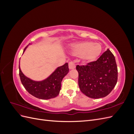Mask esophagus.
<instances>
[{
    "label": "esophagus",
    "mask_w": 134,
    "mask_h": 134,
    "mask_svg": "<svg viewBox=\"0 0 134 134\" xmlns=\"http://www.w3.org/2000/svg\"><path fill=\"white\" fill-rule=\"evenodd\" d=\"M69 68L70 69H73L75 68V65L74 62H69Z\"/></svg>",
    "instance_id": "obj_1"
}]
</instances>
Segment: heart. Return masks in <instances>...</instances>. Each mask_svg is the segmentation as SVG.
<instances>
[{"label":"heart","instance_id":"heart-1","mask_svg":"<svg viewBox=\"0 0 134 134\" xmlns=\"http://www.w3.org/2000/svg\"><path fill=\"white\" fill-rule=\"evenodd\" d=\"M71 53L80 56L84 62H92L94 61L102 52V46L99 43L84 41L72 44Z\"/></svg>","mask_w":134,"mask_h":134}]
</instances>
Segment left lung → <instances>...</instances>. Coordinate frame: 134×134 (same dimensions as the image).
Masks as SVG:
<instances>
[{
  "instance_id": "8db88e82",
  "label": "left lung",
  "mask_w": 134,
  "mask_h": 134,
  "mask_svg": "<svg viewBox=\"0 0 134 134\" xmlns=\"http://www.w3.org/2000/svg\"><path fill=\"white\" fill-rule=\"evenodd\" d=\"M78 84L84 94L91 98L107 96L117 82V67L114 55L109 49L97 61L87 65H77Z\"/></svg>"
}]
</instances>
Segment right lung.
<instances>
[{
  "instance_id": "add662e5",
  "label": "right lung",
  "mask_w": 134,
  "mask_h": 134,
  "mask_svg": "<svg viewBox=\"0 0 134 134\" xmlns=\"http://www.w3.org/2000/svg\"><path fill=\"white\" fill-rule=\"evenodd\" d=\"M30 44H31L30 43ZM26 46L23 54L26 50ZM19 76L23 87L26 91L36 98L41 99H49L57 97L61 90V84L64 77L69 69L68 63L59 66L47 78L41 81H35L28 78L23 74L19 65Z\"/></svg>"
}]
</instances>
